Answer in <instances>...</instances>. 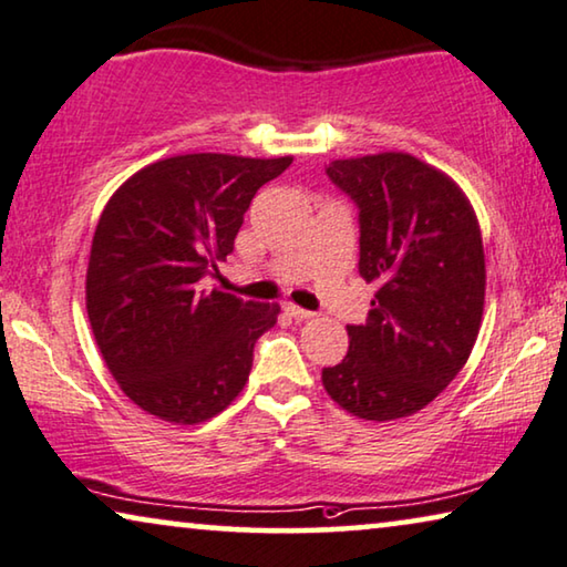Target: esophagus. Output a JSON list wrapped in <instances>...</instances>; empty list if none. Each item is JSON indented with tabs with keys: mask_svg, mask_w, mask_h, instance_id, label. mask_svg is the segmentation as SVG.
<instances>
[{
	"mask_svg": "<svg viewBox=\"0 0 567 567\" xmlns=\"http://www.w3.org/2000/svg\"><path fill=\"white\" fill-rule=\"evenodd\" d=\"M285 312L290 318H295V320H306V318L316 316V312H312V310H306V308H300V306H292V302H285Z\"/></svg>",
	"mask_w": 567,
	"mask_h": 567,
	"instance_id": "esophagus-1",
	"label": "esophagus"
}]
</instances>
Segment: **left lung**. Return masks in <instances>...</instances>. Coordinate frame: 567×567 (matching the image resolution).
I'll return each mask as SVG.
<instances>
[{
    "label": "left lung",
    "instance_id": "8db88e82",
    "mask_svg": "<svg viewBox=\"0 0 567 567\" xmlns=\"http://www.w3.org/2000/svg\"><path fill=\"white\" fill-rule=\"evenodd\" d=\"M326 175L359 208V275L377 285L349 353L323 369L336 404L361 420L408 417L466 364L484 316L486 267L471 203L408 155L333 159Z\"/></svg>",
    "mask_w": 567,
    "mask_h": 567
}]
</instances>
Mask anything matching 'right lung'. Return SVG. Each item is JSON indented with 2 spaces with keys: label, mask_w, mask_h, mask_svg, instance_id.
<instances>
[{
  "label": "right lung",
  "mask_w": 567,
  "mask_h": 567,
  "mask_svg": "<svg viewBox=\"0 0 567 567\" xmlns=\"http://www.w3.org/2000/svg\"><path fill=\"white\" fill-rule=\"evenodd\" d=\"M292 157L198 152L134 173L99 218L86 272L91 331L134 404L196 425L247 384L277 306L206 290L234 251L251 198Z\"/></svg>",
  "instance_id": "right-lung-1"
}]
</instances>
